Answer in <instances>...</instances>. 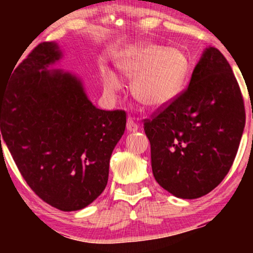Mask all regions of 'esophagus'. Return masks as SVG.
<instances>
[{
    "label": "esophagus",
    "mask_w": 253,
    "mask_h": 253,
    "mask_svg": "<svg viewBox=\"0 0 253 253\" xmlns=\"http://www.w3.org/2000/svg\"><path fill=\"white\" fill-rule=\"evenodd\" d=\"M138 128L139 125L134 120V118L129 117L127 119V130H128V132H134V130H138Z\"/></svg>",
    "instance_id": "esophagus-1"
}]
</instances>
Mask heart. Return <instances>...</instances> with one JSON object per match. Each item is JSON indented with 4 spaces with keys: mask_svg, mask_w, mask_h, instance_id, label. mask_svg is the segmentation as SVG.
Listing matches in <instances>:
<instances>
[{
    "mask_svg": "<svg viewBox=\"0 0 253 253\" xmlns=\"http://www.w3.org/2000/svg\"><path fill=\"white\" fill-rule=\"evenodd\" d=\"M118 66L127 77H133V96L153 109L163 108L175 100L188 74V63L182 52L155 43L129 46L119 57ZM102 80L108 95H115L123 86L112 70L103 71Z\"/></svg>",
    "mask_w": 253,
    "mask_h": 253,
    "instance_id": "obj_1",
    "label": "heart"
}]
</instances>
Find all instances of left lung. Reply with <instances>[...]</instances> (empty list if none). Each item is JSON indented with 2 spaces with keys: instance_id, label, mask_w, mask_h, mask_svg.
<instances>
[{
  "instance_id": "left-lung-1",
  "label": "left lung",
  "mask_w": 253,
  "mask_h": 253,
  "mask_svg": "<svg viewBox=\"0 0 253 253\" xmlns=\"http://www.w3.org/2000/svg\"><path fill=\"white\" fill-rule=\"evenodd\" d=\"M244 127L237 78L221 52L208 47L188 88L144 120L156 181L181 199L207 195L231 169Z\"/></svg>"
}]
</instances>
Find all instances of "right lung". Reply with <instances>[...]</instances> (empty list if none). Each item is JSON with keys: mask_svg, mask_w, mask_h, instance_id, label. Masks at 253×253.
I'll use <instances>...</instances> for the list:
<instances>
[{"mask_svg": "<svg viewBox=\"0 0 253 253\" xmlns=\"http://www.w3.org/2000/svg\"><path fill=\"white\" fill-rule=\"evenodd\" d=\"M59 58L56 43L42 42L14 66L0 89V145H7L36 195L71 211L86 207L106 188L126 112L96 108L80 80L46 70Z\"/></svg>", "mask_w": 253, "mask_h": 253, "instance_id": "right-lung-1", "label": "right lung"}]
</instances>
